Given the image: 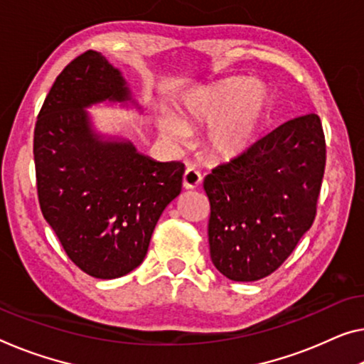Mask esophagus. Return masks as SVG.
Listing matches in <instances>:
<instances>
[{
    "mask_svg": "<svg viewBox=\"0 0 364 364\" xmlns=\"http://www.w3.org/2000/svg\"><path fill=\"white\" fill-rule=\"evenodd\" d=\"M201 183V176L200 172H197L195 169H187L186 174L182 177V186L186 190H193L198 188Z\"/></svg>",
    "mask_w": 364,
    "mask_h": 364,
    "instance_id": "34e87169",
    "label": "esophagus"
}]
</instances>
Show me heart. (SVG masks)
Wrapping results in <instances>:
<instances>
[{"label": "heart", "mask_w": 364, "mask_h": 364, "mask_svg": "<svg viewBox=\"0 0 364 364\" xmlns=\"http://www.w3.org/2000/svg\"><path fill=\"white\" fill-rule=\"evenodd\" d=\"M272 92L264 82L236 77L195 91L183 99L177 115L163 112L159 132L172 144L186 143L188 132L210 128L206 151L218 161H234L249 153L272 110Z\"/></svg>", "instance_id": "1"}]
</instances>
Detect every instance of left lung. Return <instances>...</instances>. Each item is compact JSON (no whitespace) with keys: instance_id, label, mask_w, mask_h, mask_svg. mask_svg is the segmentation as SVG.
Instances as JSON below:
<instances>
[{"instance_id":"8db88e82","label":"left lung","mask_w":364,"mask_h":364,"mask_svg":"<svg viewBox=\"0 0 364 364\" xmlns=\"http://www.w3.org/2000/svg\"><path fill=\"white\" fill-rule=\"evenodd\" d=\"M323 167L322 124L309 114L206 176L210 255L223 275L257 282L288 259L314 223Z\"/></svg>"}]
</instances>
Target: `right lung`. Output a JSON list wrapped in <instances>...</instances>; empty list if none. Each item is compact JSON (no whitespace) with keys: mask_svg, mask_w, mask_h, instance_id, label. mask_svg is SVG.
<instances>
[{"mask_svg":"<svg viewBox=\"0 0 364 364\" xmlns=\"http://www.w3.org/2000/svg\"><path fill=\"white\" fill-rule=\"evenodd\" d=\"M141 109L125 77L87 50L55 80L33 132L42 215L70 259L94 278L124 277L141 264L151 234L182 190V163H159L130 139L94 130L96 104Z\"/></svg>","mask_w":364,"mask_h":364,"instance_id":"right-lung-1","label":"right lung"}]
</instances>
